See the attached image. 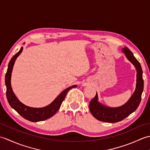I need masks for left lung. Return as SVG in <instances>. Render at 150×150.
Instances as JSON below:
<instances>
[{"label": "left lung", "mask_w": 150, "mask_h": 150, "mask_svg": "<svg viewBox=\"0 0 150 150\" xmlns=\"http://www.w3.org/2000/svg\"><path fill=\"white\" fill-rule=\"evenodd\" d=\"M126 57L135 66L137 71V81L135 90L129 100L119 107L111 108L100 103L98 101V95L92 99L90 104V112L98 120L103 122L114 123L122 120L137 110L141 100V95L144 89V81L142 79V69L139 62L136 59L133 53L127 47L122 50Z\"/></svg>", "instance_id": "1"}]
</instances>
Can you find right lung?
<instances>
[{"instance_id": "right-lung-1", "label": "right lung", "mask_w": 150, "mask_h": 150, "mask_svg": "<svg viewBox=\"0 0 150 150\" xmlns=\"http://www.w3.org/2000/svg\"><path fill=\"white\" fill-rule=\"evenodd\" d=\"M22 50H23V47H22L19 52L12 57L8 64V70L5 76L6 97H7L8 101L11 107L13 108L22 117H24L26 120L31 121V122H39V121L44 120L53 116L61 106L62 101L65 98L68 91L71 90V88H76L77 86L73 85L66 88L57 96L52 103L45 107L32 108L22 103L16 97L14 92L13 91L11 85V77L15 60L22 53Z\"/></svg>"}]
</instances>
